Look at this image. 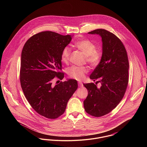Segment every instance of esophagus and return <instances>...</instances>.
<instances>
[{
  "label": "esophagus",
  "instance_id": "34e87169",
  "mask_svg": "<svg viewBox=\"0 0 147 147\" xmlns=\"http://www.w3.org/2000/svg\"><path fill=\"white\" fill-rule=\"evenodd\" d=\"M78 86L79 87H82L83 86V84L81 82H78Z\"/></svg>",
  "mask_w": 147,
  "mask_h": 147
}]
</instances>
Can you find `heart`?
I'll list each match as a JSON object with an SVG mask.
<instances>
[{
    "mask_svg": "<svg viewBox=\"0 0 147 147\" xmlns=\"http://www.w3.org/2000/svg\"><path fill=\"white\" fill-rule=\"evenodd\" d=\"M74 45L84 54L86 62L92 67L96 66L100 62L102 53L100 49H96V46L94 42L88 39H83L76 41ZM70 52V49L68 47L63 49L61 53V59L64 63L68 62ZM88 71L89 69L86 67L77 66H73L67 70L68 76L77 80L84 79L85 74Z\"/></svg>",
    "mask_w": 147,
    "mask_h": 147,
    "instance_id": "heart-1",
    "label": "heart"
}]
</instances>
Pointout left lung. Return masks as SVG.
Returning a JSON list of instances; mask_svg holds the SVG:
<instances>
[{
    "mask_svg": "<svg viewBox=\"0 0 147 147\" xmlns=\"http://www.w3.org/2000/svg\"><path fill=\"white\" fill-rule=\"evenodd\" d=\"M102 38V56L100 62L90 78L98 80L101 86L94 83L84 84L88 95L84 101V109L88 114L101 117L113 110L123 97L128 83L129 62L126 49L122 41L105 29L88 32Z\"/></svg>",
    "mask_w": 147,
    "mask_h": 147,
    "instance_id": "8db88e82",
    "label": "left lung"
}]
</instances>
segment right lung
Wrapping results in <instances>:
<instances>
[{
  "label": "right lung",
  "instance_id": "obj_1",
  "mask_svg": "<svg viewBox=\"0 0 147 147\" xmlns=\"http://www.w3.org/2000/svg\"><path fill=\"white\" fill-rule=\"evenodd\" d=\"M70 35L43 31L31 37L21 52V88L35 111L47 119H56L65 111L68 100L78 88L76 80L56 85L52 80L64 78L61 53L71 40Z\"/></svg>",
  "mask_w": 147,
  "mask_h": 147
}]
</instances>
